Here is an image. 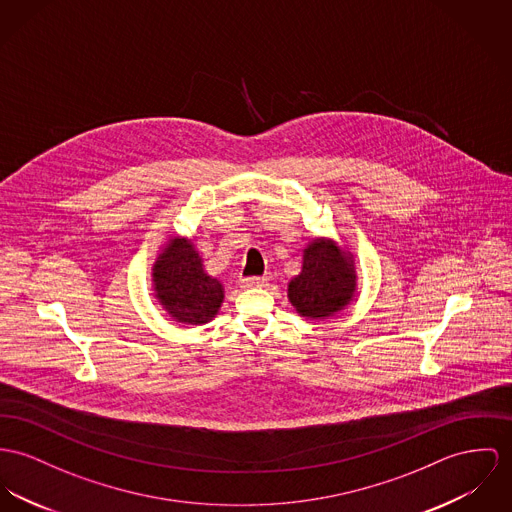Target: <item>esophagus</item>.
<instances>
[{"instance_id": "obj_1", "label": "esophagus", "mask_w": 512, "mask_h": 512, "mask_svg": "<svg viewBox=\"0 0 512 512\" xmlns=\"http://www.w3.org/2000/svg\"><path fill=\"white\" fill-rule=\"evenodd\" d=\"M241 284L245 288H263L267 284V278L265 276H245V278H241Z\"/></svg>"}]
</instances>
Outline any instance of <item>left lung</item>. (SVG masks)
Segmentation results:
<instances>
[{
    "mask_svg": "<svg viewBox=\"0 0 512 512\" xmlns=\"http://www.w3.org/2000/svg\"><path fill=\"white\" fill-rule=\"evenodd\" d=\"M356 292L353 255L331 239H314L304 249L302 273L288 284V300L302 317L325 319L351 304Z\"/></svg>",
    "mask_w": 512,
    "mask_h": 512,
    "instance_id": "8db88e82",
    "label": "left lung"
}]
</instances>
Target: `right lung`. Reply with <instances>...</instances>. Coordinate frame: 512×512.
Returning <instances> with one entry per match:
<instances>
[{
  "mask_svg": "<svg viewBox=\"0 0 512 512\" xmlns=\"http://www.w3.org/2000/svg\"><path fill=\"white\" fill-rule=\"evenodd\" d=\"M152 276L159 304L179 323H208L224 302L222 282L204 273L202 259L187 237H171L165 243Z\"/></svg>",
  "mask_w": 512,
  "mask_h": 512,
  "instance_id": "obj_1",
  "label": "right lung"
}]
</instances>
